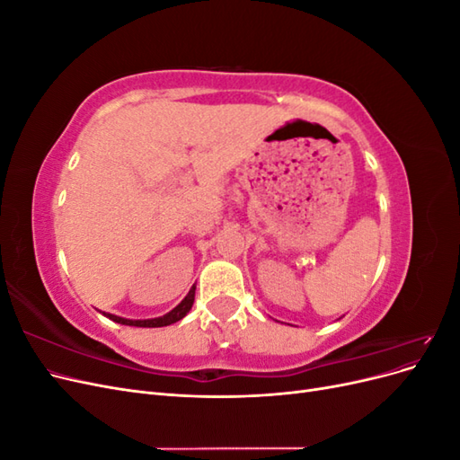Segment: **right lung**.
<instances>
[{"mask_svg": "<svg viewBox=\"0 0 460 460\" xmlns=\"http://www.w3.org/2000/svg\"><path fill=\"white\" fill-rule=\"evenodd\" d=\"M193 299H196V286H193L188 296L180 301L176 307L166 313L163 316H157V318H146V320H132V318H122V316H117V314H111V313H103L109 320H113V323H119V324H124V326H137V328H161V326H169V324H174L178 323V320H182L193 305Z\"/></svg>", "mask_w": 460, "mask_h": 460, "instance_id": "right-lung-1", "label": "right lung"}]
</instances>
